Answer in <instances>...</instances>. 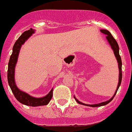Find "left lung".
I'll use <instances>...</instances> for the list:
<instances>
[{
	"label": "left lung",
	"instance_id": "obj_1",
	"mask_svg": "<svg viewBox=\"0 0 132 132\" xmlns=\"http://www.w3.org/2000/svg\"><path fill=\"white\" fill-rule=\"evenodd\" d=\"M102 33H103L104 35H106V38L108 41H109L110 45L111 46L112 50L114 51V55L116 57L117 60V62H118L119 65V83H118V86H117V90L115 91V93H114V96L111 97V99L108 100V101L104 102H101L100 104H86L82 103L81 102H79L77 99H76L75 97V99L76 101L77 102V103L80 104H83L85 105V106H92V107H98V106H104V105L109 104L110 102H111L112 100V99L114 98L115 94H117V90H118L119 87L120 85H121V80H122V62H121V56L119 55V45L117 42L116 41V40L114 39V37L112 36V35L111 34V32L109 31L106 30H100Z\"/></svg>",
	"mask_w": 132,
	"mask_h": 132
}]
</instances>
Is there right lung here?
Returning <instances> with one entry per match:
<instances>
[{"label":"right lung","mask_w":132,"mask_h":132,"mask_svg":"<svg viewBox=\"0 0 132 132\" xmlns=\"http://www.w3.org/2000/svg\"><path fill=\"white\" fill-rule=\"evenodd\" d=\"M35 32V30L32 28H30L28 30L25 31L16 40L13 47L12 54L11 55L8 64V71H7V79L10 88L12 91L13 94L16 99L23 104L30 106H44L47 105L51 100L53 96V89L50 91L49 94L45 97L36 98L28 95L25 92L20 90L16 86L14 79V74H15V67L18 61V57L20 53V48L21 45H23L28 38Z\"/></svg>","instance_id":"right-lung-1"}]
</instances>
